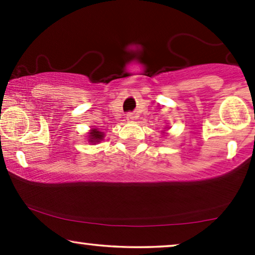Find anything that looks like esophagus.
<instances>
[{"mask_svg": "<svg viewBox=\"0 0 255 255\" xmlns=\"http://www.w3.org/2000/svg\"><path fill=\"white\" fill-rule=\"evenodd\" d=\"M133 118H134V115L132 114V113H128V114L127 115V120H128V121H133Z\"/></svg>", "mask_w": 255, "mask_h": 255, "instance_id": "1", "label": "esophagus"}]
</instances>
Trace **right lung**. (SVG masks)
Wrapping results in <instances>:
<instances>
[{"mask_svg": "<svg viewBox=\"0 0 255 255\" xmlns=\"http://www.w3.org/2000/svg\"><path fill=\"white\" fill-rule=\"evenodd\" d=\"M103 138H104V133L103 132H101L100 130H97V128H93V130H90V132L88 133V141L93 142V144L103 140Z\"/></svg>", "mask_w": 255, "mask_h": 255, "instance_id": "right-lung-1", "label": "right lung"}]
</instances>
